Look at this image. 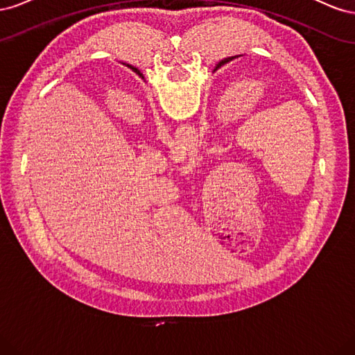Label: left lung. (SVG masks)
<instances>
[{"label":"left lung","mask_w":355,"mask_h":355,"mask_svg":"<svg viewBox=\"0 0 355 355\" xmlns=\"http://www.w3.org/2000/svg\"><path fill=\"white\" fill-rule=\"evenodd\" d=\"M237 58H239V56H231V58H225L223 60H220V62L218 63V65H216V68H214V69H218V68H220L222 65H225V63H228V62H231V60H234V59H237ZM136 73H137V75H141V77L144 78V75H142V72H141V71H139L137 68H136Z\"/></svg>","instance_id":"1"}]
</instances>
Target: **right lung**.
<instances>
[{
    "instance_id": "add662e5",
    "label": "right lung",
    "mask_w": 355,
    "mask_h": 355,
    "mask_svg": "<svg viewBox=\"0 0 355 355\" xmlns=\"http://www.w3.org/2000/svg\"><path fill=\"white\" fill-rule=\"evenodd\" d=\"M125 65H127V67H128V68H130V69H132V71H135V72H136V68H135V67H132V65H128V63H125Z\"/></svg>"
}]
</instances>
